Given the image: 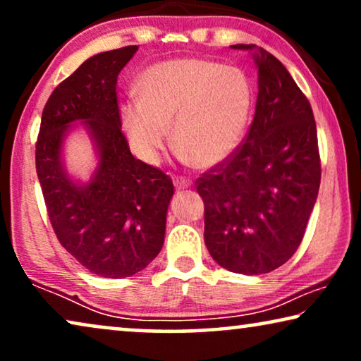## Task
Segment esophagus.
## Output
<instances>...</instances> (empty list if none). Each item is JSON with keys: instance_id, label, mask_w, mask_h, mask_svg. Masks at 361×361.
I'll return each instance as SVG.
<instances>
[{"instance_id": "esophagus-1", "label": "esophagus", "mask_w": 361, "mask_h": 361, "mask_svg": "<svg viewBox=\"0 0 361 361\" xmlns=\"http://www.w3.org/2000/svg\"><path fill=\"white\" fill-rule=\"evenodd\" d=\"M174 185L177 190H184V189H189L192 182L189 179H185V177H174Z\"/></svg>"}]
</instances>
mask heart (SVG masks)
<instances>
[{
	"instance_id": "1",
	"label": "heart",
	"mask_w": 361,
	"mask_h": 361,
	"mask_svg": "<svg viewBox=\"0 0 361 361\" xmlns=\"http://www.w3.org/2000/svg\"><path fill=\"white\" fill-rule=\"evenodd\" d=\"M137 100L121 108L135 154L156 164L169 137L182 161L214 167L241 142L253 106L243 71L204 59H174L146 68L136 82Z\"/></svg>"
}]
</instances>
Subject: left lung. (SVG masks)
I'll return each instance as SVG.
<instances>
[{
  "mask_svg": "<svg viewBox=\"0 0 361 361\" xmlns=\"http://www.w3.org/2000/svg\"><path fill=\"white\" fill-rule=\"evenodd\" d=\"M258 68L255 118L243 145L197 179L204 238L221 268L264 274L299 248L317 200L320 157L310 103L283 63L253 44Z\"/></svg>",
  "mask_w": 361,
  "mask_h": 361,
  "instance_id": "left-lung-1",
  "label": "left lung"
}]
</instances>
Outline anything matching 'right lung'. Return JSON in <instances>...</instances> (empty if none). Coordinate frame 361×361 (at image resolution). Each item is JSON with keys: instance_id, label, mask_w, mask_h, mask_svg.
<instances>
[{"instance_id": "right-lung-1", "label": "right lung", "mask_w": 361, "mask_h": 361, "mask_svg": "<svg viewBox=\"0 0 361 361\" xmlns=\"http://www.w3.org/2000/svg\"><path fill=\"white\" fill-rule=\"evenodd\" d=\"M137 46L97 54L59 83L44 106L36 169L59 241L90 273L128 278L145 269L164 245L174 185L169 176L131 154L121 133L116 80ZM81 126L91 136L97 167L73 180L63 145Z\"/></svg>"}]
</instances>
